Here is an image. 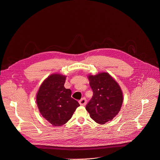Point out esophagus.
<instances>
[{"label":"esophagus","instance_id":"esophagus-1","mask_svg":"<svg viewBox=\"0 0 160 160\" xmlns=\"http://www.w3.org/2000/svg\"><path fill=\"white\" fill-rule=\"evenodd\" d=\"M79 103L80 105H86V103H87V100H86V98H82L81 100H79Z\"/></svg>","mask_w":160,"mask_h":160}]
</instances>
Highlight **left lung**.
Segmentation results:
<instances>
[{
  "instance_id": "8db88e82",
  "label": "left lung",
  "mask_w": 160,
  "mask_h": 160,
  "mask_svg": "<svg viewBox=\"0 0 160 160\" xmlns=\"http://www.w3.org/2000/svg\"><path fill=\"white\" fill-rule=\"evenodd\" d=\"M89 80L93 95L86 109L93 120L104 124L112 120L119 112L123 103L122 90L107 72L90 75Z\"/></svg>"
}]
</instances>
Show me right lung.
I'll return each instance as SVG.
<instances>
[{
  "label": "right lung",
  "instance_id": "add662e5",
  "mask_svg": "<svg viewBox=\"0 0 160 160\" xmlns=\"http://www.w3.org/2000/svg\"><path fill=\"white\" fill-rule=\"evenodd\" d=\"M66 77L51 74L42 83L37 94V106L42 116L53 126L66 123L80 106L71 98V91L64 88Z\"/></svg>",
  "mask_w": 160,
  "mask_h": 160
}]
</instances>
